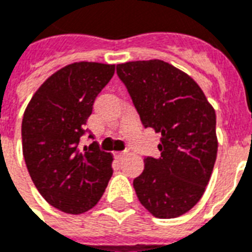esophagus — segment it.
<instances>
[{
  "label": "esophagus",
  "mask_w": 252,
  "mask_h": 252,
  "mask_svg": "<svg viewBox=\"0 0 252 252\" xmlns=\"http://www.w3.org/2000/svg\"><path fill=\"white\" fill-rule=\"evenodd\" d=\"M126 152H116V153H115V157H116L119 161L123 160V158H126Z\"/></svg>",
  "instance_id": "1"
}]
</instances>
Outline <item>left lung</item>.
Returning <instances> with one entry per match:
<instances>
[{"label": "left lung", "instance_id": "8db88e82", "mask_svg": "<svg viewBox=\"0 0 252 252\" xmlns=\"http://www.w3.org/2000/svg\"><path fill=\"white\" fill-rule=\"evenodd\" d=\"M145 128L161 133L157 158H144L133 180L137 198L152 216L177 218L197 205L216 164V111L194 79L160 59L120 63Z\"/></svg>", "mask_w": 252, "mask_h": 252}]
</instances>
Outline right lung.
I'll use <instances>...</instances> for the list:
<instances>
[{
	"mask_svg": "<svg viewBox=\"0 0 252 252\" xmlns=\"http://www.w3.org/2000/svg\"><path fill=\"white\" fill-rule=\"evenodd\" d=\"M115 64L75 62L41 84L22 119V152L29 174L47 202L82 214L99 202L112 176L111 153L97 144L80 148L84 126Z\"/></svg>",
	"mask_w": 252,
	"mask_h": 252,
	"instance_id": "obj_1",
	"label": "right lung"
}]
</instances>
